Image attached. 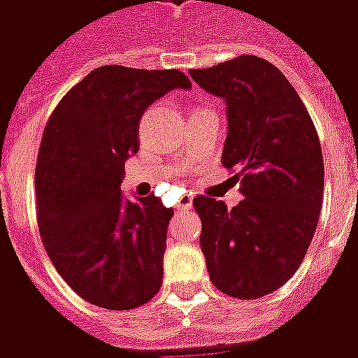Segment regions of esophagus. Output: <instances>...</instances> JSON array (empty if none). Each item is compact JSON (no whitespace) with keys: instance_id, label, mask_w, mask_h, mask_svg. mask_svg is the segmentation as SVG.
Instances as JSON below:
<instances>
[{"instance_id":"34e87169","label":"esophagus","mask_w":358,"mask_h":358,"mask_svg":"<svg viewBox=\"0 0 358 358\" xmlns=\"http://www.w3.org/2000/svg\"><path fill=\"white\" fill-rule=\"evenodd\" d=\"M192 203H194V197H192V195H184V197L178 201V205H176V209L178 210L192 209Z\"/></svg>"}]
</instances>
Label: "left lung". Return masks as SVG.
<instances>
[{
	"label": "left lung",
	"mask_w": 358,
	"mask_h": 358,
	"mask_svg": "<svg viewBox=\"0 0 358 358\" xmlns=\"http://www.w3.org/2000/svg\"><path fill=\"white\" fill-rule=\"evenodd\" d=\"M189 76L226 101L222 164L240 182L241 199L197 195L201 249L215 287L259 299L289 280L315 236L324 195L320 140L295 88L280 69L240 55Z\"/></svg>",
	"instance_id": "1"
}]
</instances>
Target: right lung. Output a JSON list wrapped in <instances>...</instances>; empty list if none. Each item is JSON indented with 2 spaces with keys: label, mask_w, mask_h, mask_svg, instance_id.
Wrapping results in <instances>:
<instances>
[{
  "label": "right lung",
  "mask_w": 358,
  "mask_h": 358,
  "mask_svg": "<svg viewBox=\"0 0 358 358\" xmlns=\"http://www.w3.org/2000/svg\"><path fill=\"white\" fill-rule=\"evenodd\" d=\"M174 88H192L176 69L97 66L66 92L43 130L34 178L43 248L95 307L130 310L163 284L174 210L155 195L128 201L120 182L140 149L141 115Z\"/></svg>",
  "instance_id": "add662e5"
}]
</instances>
